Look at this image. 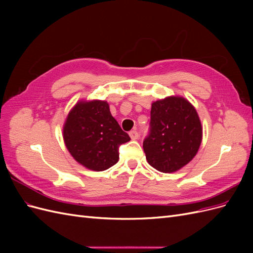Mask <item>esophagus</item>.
Returning <instances> with one entry per match:
<instances>
[{"instance_id": "esophagus-1", "label": "esophagus", "mask_w": 253, "mask_h": 253, "mask_svg": "<svg viewBox=\"0 0 253 253\" xmlns=\"http://www.w3.org/2000/svg\"><path fill=\"white\" fill-rule=\"evenodd\" d=\"M138 132L136 131V129H133V131H131L129 132V137H131V138L133 139V140H136L137 138H138Z\"/></svg>"}]
</instances>
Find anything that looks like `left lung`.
<instances>
[{
  "label": "left lung",
  "instance_id": "1",
  "mask_svg": "<svg viewBox=\"0 0 253 253\" xmlns=\"http://www.w3.org/2000/svg\"><path fill=\"white\" fill-rule=\"evenodd\" d=\"M203 127L194 106L179 96L152 103L149 136L143 140L148 163L159 172L178 171L194 158Z\"/></svg>",
  "mask_w": 253,
  "mask_h": 253
}]
</instances>
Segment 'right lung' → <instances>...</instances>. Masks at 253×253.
<instances>
[{"label": "right lung", "mask_w": 253, "mask_h": 253, "mask_svg": "<svg viewBox=\"0 0 253 253\" xmlns=\"http://www.w3.org/2000/svg\"><path fill=\"white\" fill-rule=\"evenodd\" d=\"M63 139L76 162L98 172L117 164L119 145L131 140L102 100L78 101L67 115Z\"/></svg>", "instance_id": "obj_1"}]
</instances>
